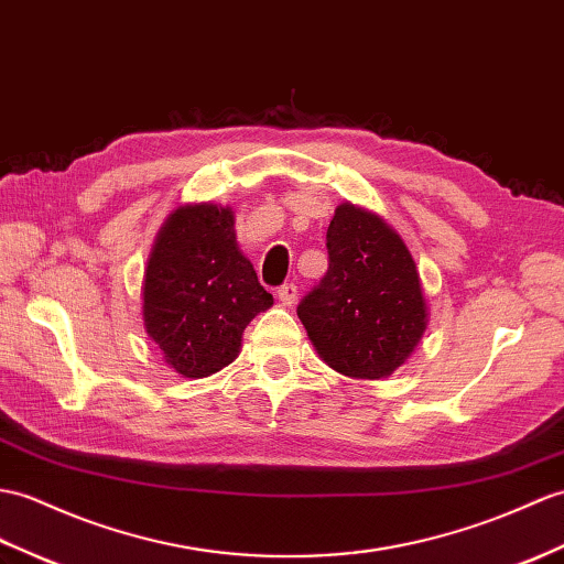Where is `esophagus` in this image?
<instances>
[{"mask_svg":"<svg viewBox=\"0 0 564 564\" xmlns=\"http://www.w3.org/2000/svg\"><path fill=\"white\" fill-rule=\"evenodd\" d=\"M279 300L283 305H293L297 300V285L295 283H283L279 288Z\"/></svg>","mask_w":564,"mask_h":564,"instance_id":"34e87169","label":"esophagus"}]
</instances>
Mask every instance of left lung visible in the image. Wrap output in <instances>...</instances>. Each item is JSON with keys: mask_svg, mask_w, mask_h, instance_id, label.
Returning a JSON list of instances; mask_svg holds the SVG:
<instances>
[{"mask_svg": "<svg viewBox=\"0 0 564 564\" xmlns=\"http://www.w3.org/2000/svg\"><path fill=\"white\" fill-rule=\"evenodd\" d=\"M329 269L300 300L319 358L336 372L379 379L411 356L425 332L415 261L387 223L341 204L326 230Z\"/></svg>", "mask_w": 564, "mask_h": 564, "instance_id": "obj_1", "label": "left lung"}]
</instances>
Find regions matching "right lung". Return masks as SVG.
Here are the masks:
<instances>
[{
	"label": "right lung",
	"mask_w": 564,
	"mask_h": 564,
	"mask_svg": "<svg viewBox=\"0 0 564 564\" xmlns=\"http://www.w3.org/2000/svg\"><path fill=\"white\" fill-rule=\"evenodd\" d=\"M273 305L235 242L232 212L182 206L167 218L143 281V322L182 377H206L240 352L245 326Z\"/></svg>",
	"instance_id": "obj_1"
}]
</instances>
